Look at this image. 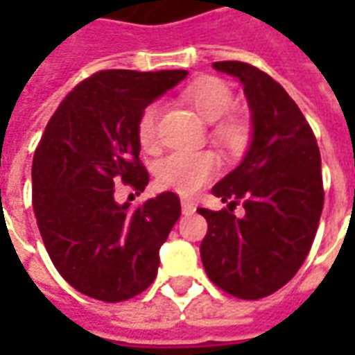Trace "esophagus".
I'll use <instances>...</instances> for the list:
<instances>
[{"label": "esophagus", "instance_id": "34e87169", "mask_svg": "<svg viewBox=\"0 0 355 355\" xmlns=\"http://www.w3.org/2000/svg\"><path fill=\"white\" fill-rule=\"evenodd\" d=\"M180 207H182V213H184V215H192L193 211H196V205H193L190 200L180 201Z\"/></svg>", "mask_w": 355, "mask_h": 355}]
</instances>
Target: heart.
Wrapping results in <instances>:
<instances>
[{
    "label": "heart",
    "mask_w": 355,
    "mask_h": 355,
    "mask_svg": "<svg viewBox=\"0 0 355 355\" xmlns=\"http://www.w3.org/2000/svg\"><path fill=\"white\" fill-rule=\"evenodd\" d=\"M184 101L205 121L213 123V139L230 152H239L249 140V125L238 116H226L234 104L230 87L218 78H200L184 89ZM159 104L142 110L137 135L144 148H154L157 137ZM220 163L213 152H173L155 165L157 184L180 196H193L218 175Z\"/></svg>",
    "instance_id": "heart-1"
}]
</instances>
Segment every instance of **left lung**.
I'll return each instance as SVG.
<instances>
[{
	"label": "left lung",
	"mask_w": 355,
	"mask_h": 355,
	"mask_svg": "<svg viewBox=\"0 0 355 355\" xmlns=\"http://www.w3.org/2000/svg\"><path fill=\"white\" fill-rule=\"evenodd\" d=\"M213 68L243 85L251 140L241 163L211 190L226 209H200L209 224L201 261L216 287L257 300L282 289L310 253L323 209L320 148L295 101L268 73L236 60ZM238 202L241 217L233 215Z\"/></svg>",
	"instance_id": "left-lung-1"
}]
</instances>
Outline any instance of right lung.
Returning <instances> with one entry per match:
<instances>
[{"mask_svg": "<svg viewBox=\"0 0 355 355\" xmlns=\"http://www.w3.org/2000/svg\"><path fill=\"white\" fill-rule=\"evenodd\" d=\"M186 70H104L66 94L32 163V203L58 274L96 300L121 302L150 287L159 249L180 216L177 193L139 209L114 200L123 180L144 192L137 123L142 110L184 80Z\"/></svg>", "mask_w": 355, "mask_h": 355, "instance_id": "right-lung-1", "label": "right lung"}]
</instances>
